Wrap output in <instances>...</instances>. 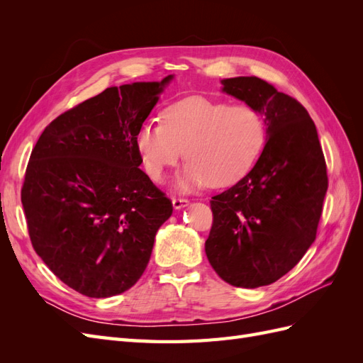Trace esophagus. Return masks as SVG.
I'll return each mask as SVG.
<instances>
[{
	"instance_id": "34e87169",
	"label": "esophagus",
	"mask_w": 363,
	"mask_h": 363,
	"mask_svg": "<svg viewBox=\"0 0 363 363\" xmlns=\"http://www.w3.org/2000/svg\"><path fill=\"white\" fill-rule=\"evenodd\" d=\"M188 204H189V200H186V199H172L174 208H182V207H186Z\"/></svg>"
}]
</instances>
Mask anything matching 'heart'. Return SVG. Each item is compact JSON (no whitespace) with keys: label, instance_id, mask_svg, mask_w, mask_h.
Segmentation results:
<instances>
[{"label":"heart","instance_id":"obj_1","mask_svg":"<svg viewBox=\"0 0 363 363\" xmlns=\"http://www.w3.org/2000/svg\"><path fill=\"white\" fill-rule=\"evenodd\" d=\"M160 119L139 127L136 148L147 174L156 182L184 156L188 163L179 180L182 189L238 183L267 144L265 121L247 104L186 96L164 107Z\"/></svg>","mask_w":363,"mask_h":363}]
</instances>
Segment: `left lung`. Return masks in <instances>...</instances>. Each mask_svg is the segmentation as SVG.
Listing matches in <instances>:
<instances>
[{
  "instance_id": "obj_1",
  "label": "left lung",
  "mask_w": 363,
  "mask_h": 363,
  "mask_svg": "<svg viewBox=\"0 0 363 363\" xmlns=\"http://www.w3.org/2000/svg\"><path fill=\"white\" fill-rule=\"evenodd\" d=\"M223 91L265 116L267 144L242 180L212 196L206 255L224 281H277L313 244L328 179L316 127L295 98L257 77L223 80Z\"/></svg>"
}]
</instances>
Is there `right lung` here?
Returning a JSON list of instances; mask_svg holds the SVG:
<instances>
[{
    "label": "right lung",
    "mask_w": 363,
    "mask_h": 363,
    "mask_svg": "<svg viewBox=\"0 0 363 363\" xmlns=\"http://www.w3.org/2000/svg\"><path fill=\"white\" fill-rule=\"evenodd\" d=\"M171 79L107 87L50 123L31 151L21 189L31 245L86 296L133 286L172 213L139 168L136 148L138 130Z\"/></svg>",
    "instance_id": "right-lung-1"
}]
</instances>
